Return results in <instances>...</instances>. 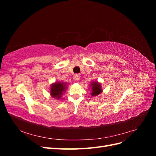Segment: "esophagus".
Segmentation results:
<instances>
[{"label": "esophagus", "instance_id": "obj_1", "mask_svg": "<svg viewBox=\"0 0 156 156\" xmlns=\"http://www.w3.org/2000/svg\"><path fill=\"white\" fill-rule=\"evenodd\" d=\"M79 79H80V75H79V74H75L73 75V79L75 80V81H77Z\"/></svg>", "mask_w": 156, "mask_h": 156}]
</instances>
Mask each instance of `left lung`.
Here are the masks:
<instances>
[{"mask_svg":"<svg viewBox=\"0 0 156 156\" xmlns=\"http://www.w3.org/2000/svg\"><path fill=\"white\" fill-rule=\"evenodd\" d=\"M91 87H92L91 95L92 96H98L102 92L101 84L100 83H98L97 81L92 82L91 83Z\"/></svg>","mask_w":156,"mask_h":156,"instance_id":"1","label":"left lung"}]
</instances>
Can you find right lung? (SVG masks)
<instances>
[{
    "instance_id": "1",
    "label": "right lung",
    "mask_w": 156,
    "mask_h": 156,
    "mask_svg": "<svg viewBox=\"0 0 156 156\" xmlns=\"http://www.w3.org/2000/svg\"><path fill=\"white\" fill-rule=\"evenodd\" d=\"M66 83H55L52 84L51 87V96L57 99H60L61 98V96L62 95V94L66 90Z\"/></svg>"
}]
</instances>
